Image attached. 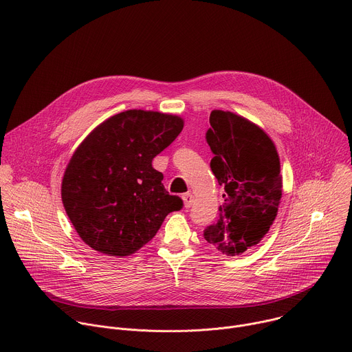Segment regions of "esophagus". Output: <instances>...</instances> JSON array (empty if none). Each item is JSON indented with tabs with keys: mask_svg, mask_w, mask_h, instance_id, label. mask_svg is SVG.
<instances>
[{
	"mask_svg": "<svg viewBox=\"0 0 352 352\" xmlns=\"http://www.w3.org/2000/svg\"><path fill=\"white\" fill-rule=\"evenodd\" d=\"M182 200H184V206L186 208V209H189L190 206H192V204H193V195L192 193H184L182 195Z\"/></svg>",
	"mask_w": 352,
	"mask_h": 352,
	"instance_id": "esophagus-1",
	"label": "esophagus"
}]
</instances>
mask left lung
Returning a JSON list of instances; mask_svg holds the SVG:
<instances>
[{"label": "left lung", "instance_id": "8db88e82", "mask_svg": "<svg viewBox=\"0 0 352 352\" xmlns=\"http://www.w3.org/2000/svg\"><path fill=\"white\" fill-rule=\"evenodd\" d=\"M206 140L214 155L210 168L226 193L217 221L204 236L220 252L241 255L262 241L277 216L280 157L261 126L231 111H212Z\"/></svg>", "mask_w": 352, "mask_h": 352}]
</instances>
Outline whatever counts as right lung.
Returning a JSON list of instances; mask_svg holds the SVG:
<instances>
[{
    "mask_svg": "<svg viewBox=\"0 0 352 352\" xmlns=\"http://www.w3.org/2000/svg\"><path fill=\"white\" fill-rule=\"evenodd\" d=\"M182 128L178 116L128 110L85 138L61 185L65 212L85 243L109 256H129L156 235L168 213L182 208L152 166Z\"/></svg>",
    "mask_w": 352,
    "mask_h": 352,
    "instance_id": "add662e5",
    "label": "right lung"
}]
</instances>
